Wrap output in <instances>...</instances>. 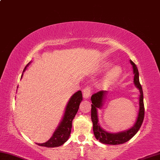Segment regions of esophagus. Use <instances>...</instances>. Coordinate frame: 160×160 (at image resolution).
Returning a JSON list of instances; mask_svg holds the SVG:
<instances>
[{
    "instance_id": "1",
    "label": "esophagus",
    "mask_w": 160,
    "mask_h": 160,
    "mask_svg": "<svg viewBox=\"0 0 160 160\" xmlns=\"http://www.w3.org/2000/svg\"><path fill=\"white\" fill-rule=\"evenodd\" d=\"M91 88L90 86H86V88L83 90V98L85 99H88L91 96Z\"/></svg>"
}]
</instances>
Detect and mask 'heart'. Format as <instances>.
Listing matches in <instances>:
<instances>
[{
    "label": "heart",
    "mask_w": 160,
    "mask_h": 160,
    "mask_svg": "<svg viewBox=\"0 0 160 160\" xmlns=\"http://www.w3.org/2000/svg\"><path fill=\"white\" fill-rule=\"evenodd\" d=\"M111 66V63L110 62H105L103 63L101 67H100V70L102 72H105L109 69V67ZM122 73V69L120 66H114L112 68L110 71L108 72L107 75L105 76V77L104 78L102 82V84L104 86L106 85H110L113 83L114 82L118 79L119 78L120 76H121Z\"/></svg>",
    "instance_id": "b5f03b06"
}]
</instances>
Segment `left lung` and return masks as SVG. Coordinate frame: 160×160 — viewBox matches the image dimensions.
I'll use <instances>...</instances> for the list:
<instances>
[{"label":"left lung","instance_id":"obj_1","mask_svg":"<svg viewBox=\"0 0 160 160\" xmlns=\"http://www.w3.org/2000/svg\"><path fill=\"white\" fill-rule=\"evenodd\" d=\"M130 63L133 67V72L134 74V84L138 88L140 91L139 96V110L135 124L129 129L118 133H109L100 127L98 123V109H101L105 97L107 96V91H100L93 94L91 96V120L93 122V130L95 137L97 140L104 144L119 145L123 144L129 141L136 135L141 128L144 119V104H143V93L141 83L139 82V73L138 68L133 61L130 60Z\"/></svg>","mask_w":160,"mask_h":160}]
</instances>
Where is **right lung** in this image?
I'll list each match as a JSON object with an SVG mask.
<instances>
[{
	"label": "right lung",
	"instance_id": "right-lung-1",
	"mask_svg": "<svg viewBox=\"0 0 160 160\" xmlns=\"http://www.w3.org/2000/svg\"><path fill=\"white\" fill-rule=\"evenodd\" d=\"M29 64L30 62L25 67L23 73L27 69V67ZM23 73L22 74L21 78L23 77ZM82 99V93L81 91L76 92L74 95H72V96L70 98L68 102H67L62 121L59 124L55 132L53 133L51 138L43 143L36 144L40 145V146L47 148H55L63 145L69 139L72 127V120L74 119L76 114L77 113Z\"/></svg>",
	"mask_w": 160,
	"mask_h": 160
}]
</instances>
